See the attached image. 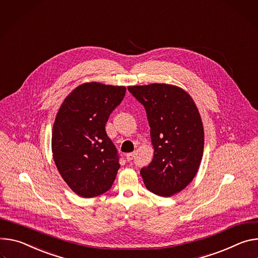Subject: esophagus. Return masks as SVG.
Wrapping results in <instances>:
<instances>
[{
	"mask_svg": "<svg viewBox=\"0 0 258 258\" xmlns=\"http://www.w3.org/2000/svg\"><path fill=\"white\" fill-rule=\"evenodd\" d=\"M134 157H135V154H134V153H129V154L126 155L127 161H132V160L134 159Z\"/></svg>",
	"mask_w": 258,
	"mask_h": 258,
	"instance_id": "obj_1",
	"label": "esophagus"
}]
</instances>
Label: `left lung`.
Listing matches in <instances>:
<instances>
[{
	"label": "left lung",
	"instance_id": "obj_1",
	"mask_svg": "<svg viewBox=\"0 0 258 258\" xmlns=\"http://www.w3.org/2000/svg\"><path fill=\"white\" fill-rule=\"evenodd\" d=\"M146 108L154 158L140 174L148 189L162 197L182 190L195 177L204 150V129L192 98L167 84L128 87Z\"/></svg>",
	"mask_w": 258,
	"mask_h": 258
}]
</instances>
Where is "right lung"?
<instances>
[{
  "mask_svg": "<svg viewBox=\"0 0 258 258\" xmlns=\"http://www.w3.org/2000/svg\"><path fill=\"white\" fill-rule=\"evenodd\" d=\"M125 93L123 86L86 83L69 94L57 112L53 159L64 181L80 197L104 194L117 176L120 156L105 124Z\"/></svg>",
  "mask_w": 258,
  "mask_h": 258,
  "instance_id": "add662e5",
  "label": "right lung"
}]
</instances>
